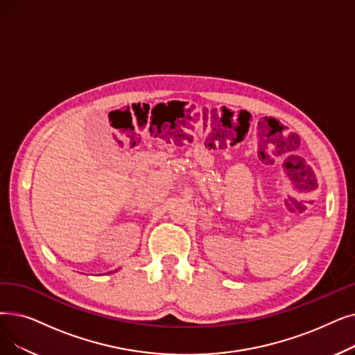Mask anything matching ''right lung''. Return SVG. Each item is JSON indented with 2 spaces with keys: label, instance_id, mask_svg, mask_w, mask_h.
<instances>
[{
  "label": "right lung",
  "instance_id": "1",
  "mask_svg": "<svg viewBox=\"0 0 355 355\" xmlns=\"http://www.w3.org/2000/svg\"><path fill=\"white\" fill-rule=\"evenodd\" d=\"M117 271V270H116ZM110 272H114V271H110ZM107 274H109V272H107Z\"/></svg>",
  "mask_w": 355,
  "mask_h": 355
}]
</instances>
